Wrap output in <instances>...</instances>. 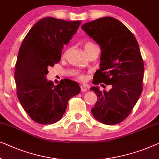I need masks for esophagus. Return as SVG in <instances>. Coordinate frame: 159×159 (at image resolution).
I'll return each instance as SVG.
<instances>
[{
	"label": "esophagus",
	"mask_w": 159,
	"mask_h": 159,
	"mask_svg": "<svg viewBox=\"0 0 159 159\" xmlns=\"http://www.w3.org/2000/svg\"><path fill=\"white\" fill-rule=\"evenodd\" d=\"M80 89H81V91L82 92H85V91H86L87 90H88V88H87L86 86H80Z\"/></svg>",
	"instance_id": "obj_1"
}]
</instances>
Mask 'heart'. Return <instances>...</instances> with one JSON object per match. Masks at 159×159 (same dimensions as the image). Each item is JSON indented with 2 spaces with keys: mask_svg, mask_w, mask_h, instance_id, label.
I'll return each instance as SVG.
<instances>
[{
  "mask_svg": "<svg viewBox=\"0 0 159 159\" xmlns=\"http://www.w3.org/2000/svg\"><path fill=\"white\" fill-rule=\"evenodd\" d=\"M94 47H96V45L93 43H92V42H86V43L84 44V46L85 52H87V51H89L90 49H91L92 48H94ZM80 79H84V76H80Z\"/></svg>",
  "mask_w": 159,
  "mask_h": 159,
  "instance_id": "b5f03b06",
  "label": "heart"
}]
</instances>
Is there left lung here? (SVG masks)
<instances>
[{"mask_svg": "<svg viewBox=\"0 0 159 159\" xmlns=\"http://www.w3.org/2000/svg\"><path fill=\"white\" fill-rule=\"evenodd\" d=\"M81 29L101 47L100 68L93 84L111 85L109 91L102 92L98 86L90 89L98 98L91 113L103 124H118L129 115L142 93L144 65L139 45L133 33L115 18H100Z\"/></svg>", "mask_w": 159, "mask_h": 159, "instance_id": "1", "label": "left lung"}]
</instances>
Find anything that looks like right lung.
Listing matches in <instances>:
<instances>
[{"label": "right lung", "mask_w": 159, "mask_h": 159, "mask_svg": "<svg viewBox=\"0 0 159 159\" xmlns=\"http://www.w3.org/2000/svg\"><path fill=\"white\" fill-rule=\"evenodd\" d=\"M80 23L45 17L32 26L20 47L14 73L17 97L37 123L59 121L68 100L80 93L77 82L66 79L55 86L46 75L48 67L60 62L64 44L72 39Z\"/></svg>", "instance_id": "right-lung-1"}]
</instances>
